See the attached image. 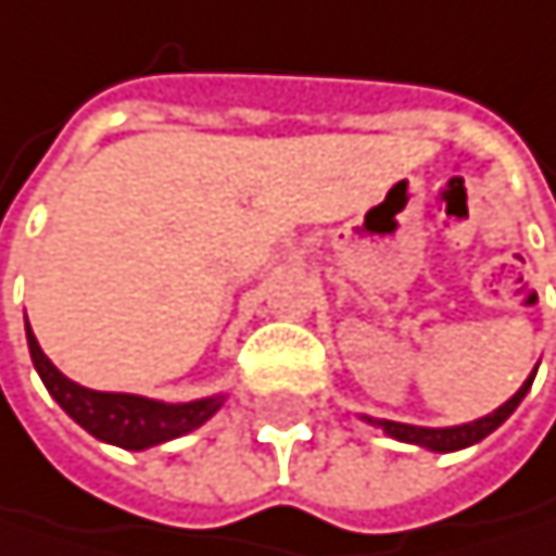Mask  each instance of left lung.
<instances>
[{"mask_svg": "<svg viewBox=\"0 0 556 556\" xmlns=\"http://www.w3.org/2000/svg\"><path fill=\"white\" fill-rule=\"evenodd\" d=\"M534 375H538V368H534ZM534 375L523 381V388L507 401V404H501L494 414H488V418H481V421H470V425H460V428H414V425H397V421H371V425H381L384 428V434H391V438H397V441H407V444H421V447H431V451H460V447H470V444H478V441H484L491 431H497L510 414H514V407L523 401V394L531 391V384H534Z\"/></svg>", "mask_w": 556, "mask_h": 556, "instance_id": "1", "label": "left lung"}]
</instances>
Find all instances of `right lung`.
<instances>
[{"instance_id": "right-lung-1", "label": "right lung", "mask_w": 556, "mask_h": 556, "mask_svg": "<svg viewBox=\"0 0 556 556\" xmlns=\"http://www.w3.org/2000/svg\"><path fill=\"white\" fill-rule=\"evenodd\" d=\"M25 338H29L33 365H36L39 378L46 381L49 394L59 401V407L75 425H81L99 441H109V444H118L128 451H146V447H155V444H165L172 438L195 431L222 407V397L165 404V401H149V397H138V394L89 391V388L68 381L42 354L29 321H25Z\"/></svg>"}]
</instances>
